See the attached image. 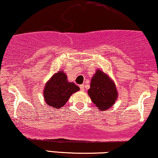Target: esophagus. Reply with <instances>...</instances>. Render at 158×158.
<instances>
[{"label":"esophagus","mask_w":158,"mask_h":158,"mask_svg":"<svg viewBox=\"0 0 158 158\" xmlns=\"http://www.w3.org/2000/svg\"><path fill=\"white\" fill-rule=\"evenodd\" d=\"M79 87H80V89L81 90H84L85 89V87H84V85H81L80 86H79Z\"/></svg>","instance_id":"esophagus-1"}]
</instances>
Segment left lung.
<instances>
[{
	"mask_svg": "<svg viewBox=\"0 0 158 158\" xmlns=\"http://www.w3.org/2000/svg\"><path fill=\"white\" fill-rule=\"evenodd\" d=\"M88 95L94 104L101 110H106L114 103L117 92L114 83L103 71L98 70L92 78Z\"/></svg>",
	"mask_w": 158,
	"mask_h": 158,
	"instance_id": "1",
	"label": "left lung"
}]
</instances>
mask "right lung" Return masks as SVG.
Here are the masks:
<instances>
[{
	"instance_id": "obj_1",
	"label": "right lung",
	"mask_w": 158,
	"mask_h": 158,
	"mask_svg": "<svg viewBox=\"0 0 158 158\" xmlns=\"http://www.w3.org/2000/svg\"><path fill=\"white\" fill-rule=\"evenodd\" d=\"M79 90V87L73 82L67 81L63 71L55 73L46 84L44 96L48 106L55 109L63 106L73 93Z\"/></svg>"
}]
</instances>
